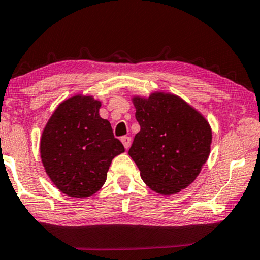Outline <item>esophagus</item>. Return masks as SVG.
Here are the masks:
<instances>
[{
	"label": "esophagus",
	"instance_id": "34e87169",
	"mask_svg": "<svg viewBox=\"0 0 260 260\" xmlns=\"http://www.w3.org/2000/svg\"><path fill=\"white\" fill-rule=\"evenodd\" d=\"M121 142L125 146L126 149H128L131 147V142H132V139L129 137H122L121 138Z\"/></svg>",
	"mask_w": 260,
	"mask_h": 260
}]
</instances>
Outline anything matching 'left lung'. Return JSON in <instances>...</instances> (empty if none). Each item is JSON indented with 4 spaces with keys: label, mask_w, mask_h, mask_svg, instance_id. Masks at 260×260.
Instances as JSON below:
<instances>
[{
    "label": "left lung",
    "mask_w": 260,
    "mask_h": 260,
    "mask_svg": "<svg viewBox=\"0 0 260 260\" xmlns=\"http://www.w3.org/2000/svg\"><path fill=\"white\" fill-rule=\"evenodd\" d=\"M140 132L128 154L152 191L177 194L198 177L211 152L212 129L206 118L178 95H134Z\"/></svg>",
    "instance_id": "8db88e82"
}]
</instances>
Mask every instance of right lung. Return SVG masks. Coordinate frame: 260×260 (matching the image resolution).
<instances>
[{
    "label": "right lung",
    "instance_id": "obj_1",
    "mask_svg": "<svg viewBox=\"0 0 260 260\" xmlns=\"http://www.w3.org/2000/svg\"><path fill=\"white\" fill-rule=\"evenodd\" d=\"M101 101L76 94L62 101L43 128L42 165L57 189L73 198H87L107 179L112 160L125 152L99 111Z\"/></svg>",
    "mask_w": 260,
    "mask_h": 260
}]
</instances>
